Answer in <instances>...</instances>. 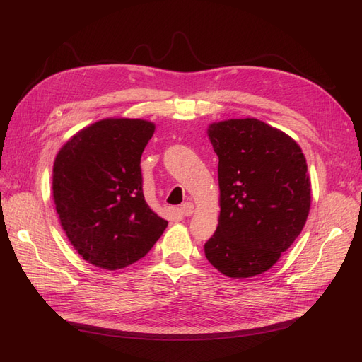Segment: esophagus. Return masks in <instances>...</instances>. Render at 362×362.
Returning a JSON list of instances; mask_svg holds the SVG:
<instances>
[{"label": "esophagus", "mask_w": 362, "mask_h": 362, "mask_svg": "<svg viewBox=\"0 0 362 362\" xmlns=\"http://www.w3.org/2000/svg\"><path fill=\"white\" fill-rule=\"evenodd\" d=\"M193 210L194 206L192 202H184L181 206H180V211L182 216H192L193 214Z\"/></svg>", "instance_id": "obj_1"}]
</instances>
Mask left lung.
Here are the masks:
<instances>
[{
    "mask_svg": "<svg viewBox=\"0 0 362 362\" xmlns=\"http://www.w3.org/2000/svg\"><path fill=\"white\" fill-rule=\"evenodd\" d=\"M218 157L221 217L205 257L229 278L269 270L306 222L311 204L306 160L296 141L258 119L208 129Z\"/></svg>",
    "mask_w": 362,
    "mask_h": 362,
    "instance_id": "obj_1",
    "label": "left lung"
}]
</instances>
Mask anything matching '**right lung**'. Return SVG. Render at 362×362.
I'll use <instances>...</instances> for the list:
<instances>
[{
  "instance_id": "obj_1",
  "label": "right lung",
  "mask_w": 362,
  "mask_h": 362,
  "mask_svg": "<svg viewBox=\"0 0 362 362\" xmlns=\"http://www.w3.org/2000/svg\"><path fill=\"white\" fill-rule=\"evenodd\" d=\"M154 129L141 119H104L76 133L54 161L52 194L62 226L93 266L133 264L168 226L144 194L140 158Z\"/></svg>"
}]
</instances>
